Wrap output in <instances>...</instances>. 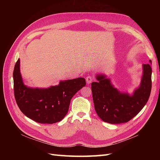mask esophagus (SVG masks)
<instances>
[{
	"label": "esophagus",
	"instance_id": "esophagus-1",
	"mask_svg": "<svg viewBox=\"0 0 160 160\" xmlns=\"http://www.w3.org/2000/svg\"><path fill=\"white\" fill-rule=\"evenodd\" d=\"M93 77H92L91 76H88L86 77V82H87V83H88V84H90L91 82H92V81H93Z\"/></svg>",
	"mask_w": 160,
	"mask_h": 160
}]
</instances>
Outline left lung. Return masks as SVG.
I'll return each instance as SVG.
<instances>
[{"label": "left lung", "instance_id": "8db88e82", "mask_svg": "<svg viewBox=\"0 0 160 160\" xmlns=\"http://www.w3.org/2000/svg\"><path fill=\"white\" fill-rule=\"evenodd\" d=\"M142 67L141 83L131 95L115 88L105 75L97 74L98 81L91 83V91L95 111L103 122H128L146 105L151 93L152 69L149 63L143 64Z\"/></svg>", "mask_w": 160, "mask_h": 160}]
</instances>
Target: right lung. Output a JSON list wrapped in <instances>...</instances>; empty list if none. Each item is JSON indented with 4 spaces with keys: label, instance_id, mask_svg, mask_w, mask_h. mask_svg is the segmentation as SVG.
Instances as JSON below:
<instances>
[{
    "label": "right lung",
    "instance_id": "add662e5",
    "mask_svg": "<svg viewBox=\"0 0 160 160\" xmlns=\"http://www.w3.org/2000/svg\"><path fill=\"white\" fill-rule=\"evenodd\" d=\"M14 93L19 109L27 117L40 123L59 122L68 112L70 101L77 91L86 85L83 77L60 81L48 88H29L23 83L20 59L13 71Z\"/></svg>",
    "mask_w": 160,
    "mask_h": 160
}]
</instances>
